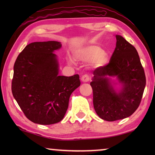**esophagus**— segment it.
I'll list each match as a JSON object with an SVG mask.
<instances>
[{"label": "esophagus", "instance_id": "1", "mask_svg": "<svg viewBox=\"0 0 155 155\" xmlns=\"http://www.w3.org/2000/svg\"><path fill=\"white\" fill-rule=\"evenodd\" d=\"M91 80V77L88 74H84L81 77V81L83 82H89Z\"/></svg>", "mask_w": 155, "mask_h": 155}]
</instances>
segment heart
Instances as JSON below:
<instances>
[{
  "label": "heart",
  "instance_id": "1",
  "mask_svg": "<svg viewBox=\"0 0 155 155\" xmlns=\"http://www.w3.org/2000/svg\"><path fill=\"white\" fill-rule=\"evenodd\" d=\"M74 56L81 61H94L98 65H101L107 61V55L101 47L95 45L83 47L78 49L74 52ZM69 64H73L74 61L70 57H68Z\"/></svg>",
  "mask_w": 155,
  "mask_h": 155
}]
</instances>
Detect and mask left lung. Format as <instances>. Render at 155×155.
<instances>
[{"mask_svg":"<svg viewBox=\"0 0 155 155\" xmlns=\"http://www.w3.org/2000/svg\"><path fill=\"white\" fill-rule=\"evenodd\" d=\"M116 47L109 63L93 72L90 85L97 115L112 122L132 115L141 103L146 86V76L137 50L121 35H116ZM109 76H116L123 85L116 93Z\"/></svg>","mask_w":155,"mask_h":155,"instance_id":"8db88e82","label":"left lung"}]
</instances>
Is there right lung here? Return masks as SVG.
<instances>
[{
    "label": "right lung",
    "instance_id": "right-lung-1",
    "mask_svg": "<svg viewBox=\"0 0 155 155\" xmlns=\"http://www.w3.org/2000/svg\"><path fill=\"white\" fill-rule=\"evenodd\" d=\"M61 47L56 41H37L25 47L15 60L12 91L25 116L35 124L61 121L71 94L81 85L78 74L59 76L53 52Z\"/></svg>",
    "mask_w": 155,
    "mask_h": 155
}]
</instances>
